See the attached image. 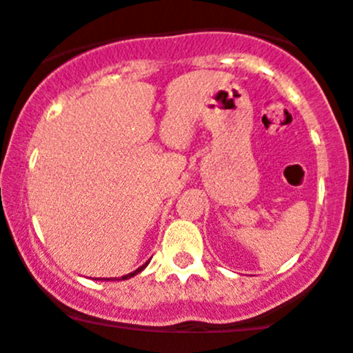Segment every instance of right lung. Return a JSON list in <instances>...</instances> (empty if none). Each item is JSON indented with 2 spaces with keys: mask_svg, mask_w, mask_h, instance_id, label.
Segmentation results:
<instances>
[{
  "mask_svg": "<svg viewBox=\"0 0 353 353\" xmlns=\"http://www.w3.org/2000/svg\"><path fill=\"white\" fill-rule=\"evenodd\" d=\"M148 262H150V260H148ZM148 262H146V263H145V265H141V268H139V269H136V271H134V272H131V274H128V276H122V279H129V278H132V276H136V274H138V272H141V271H143V269H145V268H146V265H148Z\"/></svg>",
  "mask_w": 353,
  "mask_h": 353,
  "instance_id": "right-lung-1",
  "label": "right lung"
}]
</instances>
